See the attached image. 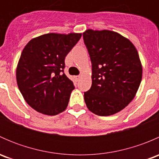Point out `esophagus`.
I'll return each mask as SVG.
<instances>
[{
    "label": "esophagus",
    "mask_w": 159,
    "mask_h": 159,
    "mask_svg": "<svg viewBox=\"0 0 159 159\" xmlns=\"http://www.w3.org/2000/svg\"><path fill=\"white\" fill-rule=\"evenodd\" d=\"M80 78H81V76H80V75H77V76H75V80H76V81H78Z\"/></svg>",
    "instance_id": "obj_1"
}]
</instances>
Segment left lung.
Instances as JSON below:
<instances>
[{
	"mask_svg": "<svg viewBox=\"0 0 159 159\" xmlns=\"http://www.w3.org/2000/svg\"><path fill=\"white\" fill-rule=\"evenodd\" d=\"M83 38L92 66V84L84 102L95 115H114L132 101L140 85L139 53L129 39L111 30L88 29Z\"/></svg>",
	"mask_w": 159,
	"mask_h": 159,
	"instance_id": "8db88e82",
	"label": "left lung"
}]
</instances>
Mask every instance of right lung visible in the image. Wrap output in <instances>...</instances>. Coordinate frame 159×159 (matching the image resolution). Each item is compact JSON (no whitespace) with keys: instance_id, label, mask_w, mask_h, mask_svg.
Returning <instances> with one entry per match:
<instances>
[{"instance_id":"1","label":"right lung","mask_w":159,"mask_h":159,"mask_svg":"<svg viewBox=\"0 0 159 159\" xmlns=\"http://www.w3.org/2000/svg\"><path fill=\"white\" fill-rule=\"evenodd\" d=\"M81 37L46 34L30 40L23 49L16 70L17 86L37 111L56 115L66 109L75 86L64 73L65 59Z\"/></svg>"}]
</instances>
